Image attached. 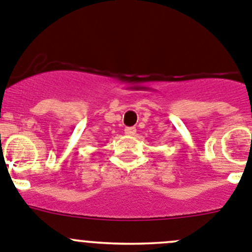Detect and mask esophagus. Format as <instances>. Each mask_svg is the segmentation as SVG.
Listing matches in <instances>:
<instances>
[{
  "label": "esophagus",
  "instance_id": "obj_1",
  "mask_svg": "<svg viewBox=\"0 0 252 252\" xmlns=\"http://www.w3.org/2000/svg\"><path fill=\"white\" fill-rule=\"evenodd\" d=\"M124 133H126V135H134V134L137 133V129L134 128V126H128V128L124 129Z\"/></svg>",
  "mask_w": 252,
  "mask_h": 252
}]
</instances>
